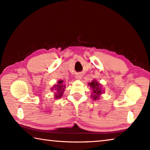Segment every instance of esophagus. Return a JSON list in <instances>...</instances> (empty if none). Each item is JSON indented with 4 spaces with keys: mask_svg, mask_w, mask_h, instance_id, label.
<instances>
[{
    "mask_svg": "<svg viewBox=\"0 0 150 150\" xmlns=\"http://www.w3.org/2000/svg\"><path fill=\"white\" fill-rule=\"evenodd\" d=\"M76 77H77V79H80L82 78V76H81V74H79V75H77V76H76Z\"/></svg>",
    "mask_w": 150,
    "mask_h": 150,
    "instance_id": "1",
    "label": "esophagus"
}]
</instances>
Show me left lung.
<instances>
[{
  "instance_id": "8db88e82",
  "label": "left lung",
  "mask_w": 150,
  "mask_h": 150,
  "mask_svg": "<svg viewBox=\"0 0 150 150\" xmlns=\"http://www.w3.org/2000/svg\"><path fill=\"white\" fill-rule=\"evenodd\" d=\"M88 85H90V87L93 90V95H92L93 98L95 100L98 99V96H99L100 94H102V91H101L100 88V84L97 83V81L94 80L91 83H88Z\"/></svg>"
}]
</instances>
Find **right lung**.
Segmentation results:
<instances>
[{
  "mask_svg": "<svg viewBox=\"0 0 150 150\" xmlns=\"http://www.w3.org/2000/svg\"><path fill=\"white\" fill-rule=\"evenodd\" d=\"M62 83H63V81H59V82H58V85L54 86V87H56V89L57 94H55V98H60L61 96H62L63 95V91H64V88L65 87H63V85H62ZM53 89V88H52Z\"/></svg>",
  "mask_w": 150,
  "mask_h": 150,
  "instance_id": "obj_1",
  "label": "right lung"
}]
</instances>
